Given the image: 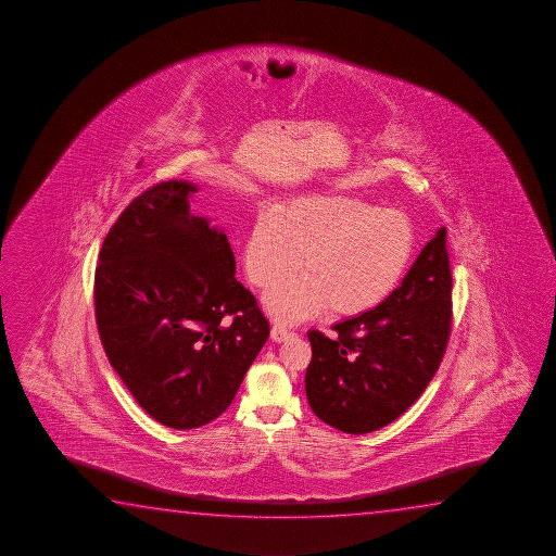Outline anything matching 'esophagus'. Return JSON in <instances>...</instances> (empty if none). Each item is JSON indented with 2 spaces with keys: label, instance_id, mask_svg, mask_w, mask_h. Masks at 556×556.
<instances>
[{
  "label": "esophagus",
  "instance_id": "34e87169",
  "mask_svg": "<svg viewBox=\"0 0 556 556\" xmlns=\"http://www.w3.org/2000/svg\"><path fill=\"white\" fill-rule=\"evenodd\" d=\"M290 334H292V330L287 329L285 325H274L271 327V339L275 340V342H282L285 339H289Z\"/></svg>",
  "mask_w": 556,
  "mask_h": 556
}]
</instances>
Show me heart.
I'll return each mask as SVG.
<instances>
[{
	"label": "heart",
	"mask_w": 556,
	"mask_h": 556,
	"mask_svg": "<svg viewBox=\"0 0 556 556\" xmlns=\"http://www.w3.org/2000/svg\"><path fill=\"white\" fill-rule=\"evenodd\" d=\"M415 252L409 217L346 194H309L257 217L244 247L250 281L267 289L299 267L300 280L275 286L266 306L296 321L327 307L354 317L394 292Z\"/></svg>",
	"instance_id": "1"
}]
</instances>
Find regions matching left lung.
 I'll return each instance as SVG.
<instances>
[{
    "label": "left lung",
    "mask_w": 556,
    "mask_h": 556,
    "mask_svg": "<svg viewBox=\"0 0 556 556\" xmlns=\"http://www.w3.org/2000/svg\"><path fill=\"white\" fill-rule=\"evenodd\" d=\"M451 287L442 227L382 304L332 325L329 337L309 330L306 395L315 415L348 434H367L409 409L445 354Z\"/></svg>",
    "instance_id": "obj_1"
}]
</instances>
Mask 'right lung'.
Returning a JSON list of instances; mask_svg holds the SVG:
<instances>
[{"instance_id": "1", "label": "right lung", "mask_w": 556, "mask_h": 556, "mask_svg": "<svg viewBox=\"0 0 556 556\" xmlns=\"http://www.w3.org/2000/svg\"><path fill=\"white\" fill-rule=\"evenodd\" d=\"M189 181H162L129 202L103 241L96 319L106 357L164 427L189 430L233 402L269 337L235 279L226 233L193 216Z\"/></svg>"}]
</instances>
